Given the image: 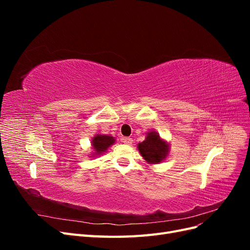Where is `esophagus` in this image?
Wrapping results in <instances>:
<instances>
[{
  "label": "esophagus",
  "mask_w": 250,
  "mask_h": 250,
  "mask_svg": "<svg viewBox=\"0 0 250 250\" xmlns=\"http://www.w3.org/2000/svg\"><path fill=\"white\" fill-rule=\"evenodd\" d=\"M122 142H123L124 144H126V145H130V144H132V139H131V138L125 137V138H122Z\"/></svg>",
  "instance_id": "obj_1"
}]
</instances>
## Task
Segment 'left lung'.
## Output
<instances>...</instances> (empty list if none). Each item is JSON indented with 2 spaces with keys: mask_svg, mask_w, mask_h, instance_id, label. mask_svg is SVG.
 Wrapping results in <instances>:
<instances>
[{
  "mask_svg": "<svg viewBox=\"0 0 250 250\" xmlns=\"http://www.w3.org/2000/svg\"><path fill=\"white\" fill-rule=\"evenodd\" d=\"M138 147L142 156L150 164L163 162L169 152V145L156 132H149L146 140L140 143Z\"/></svg>",
  "mask_w": 250,
  "mask_h": 250,
  "instance_id": "obj_1",
  "label": "left lung"
}]
</instances>
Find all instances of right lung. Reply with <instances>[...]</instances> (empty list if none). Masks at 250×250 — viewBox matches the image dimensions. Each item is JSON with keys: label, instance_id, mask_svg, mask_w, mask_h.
Listing matches in <instances>:
<instances>
[{"label": "right lung", "instance_id": "right-lung-1", "mask_svg": "<svg viewBox=\"0 0 250 250\" xmlns=\"http://www.w3.org/2000/svg\"><path fill=\"white\" fill-rule=\"evenodd\" d=\"M113 143H115V139L112 137H109V135H103V134L96 135L92 141L93 147L96 150L97 154L105 152V151L107 150V148L111 146Z\"/></svg>", "mask_w": 250, "mask_h": 250}]
</instances>
